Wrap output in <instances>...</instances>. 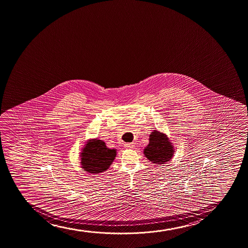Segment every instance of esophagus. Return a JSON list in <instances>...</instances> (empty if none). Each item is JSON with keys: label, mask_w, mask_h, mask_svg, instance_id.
<instances>
[{"label": "esophagus", "mask_w": 248, "mask_h": 248, "mask_svg": "<svg viewBox=\"0 0 248 248\" xmlns=\"http://www.w3.org/2000/svg\"><path fill=\"white\" fill-rule=\"evenodd\" d=\"M124 146L126 148H134V143H126Z\"/></svg>", "instance_id": "34e87169"}]
</instances>
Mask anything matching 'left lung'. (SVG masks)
<instances>
[{
	"label": "left lung",
	"instance_id": "1",
	"mask_svg": "<svg viewBox=\"0 0 248 248\" xmlns=\"http://www.w3.org/2000/svg\"><path fill=\"white\" fill-rule=\"evenodd\" d=\"M173 147L167 135L154 130L150 134L149 144L144 149L146 157L153 163L164 164L172 157Z\"/></svg>",
	"mask_w": 248,
	"mask_h": 248
}]
</instances>
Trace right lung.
Listing matches in <instances>:
<instances>
[{
  "label": "right lung",
  "mask_w": 248,
  "mask_h": 248,
  "mask_svg": "<svg viewBox=\"0 0 248 248\" xmlns=\"http://www.w3.org/2000/svg\"><path fill=\"white\" fill-rule=\"evenodd\" d=\"M116 156L115 149H109L99 140L90 141L81 153V167L86 172L98 174L107 170Z\"/></svg>",
  "instance_id": "right-lung-1"
}]
</instances>
